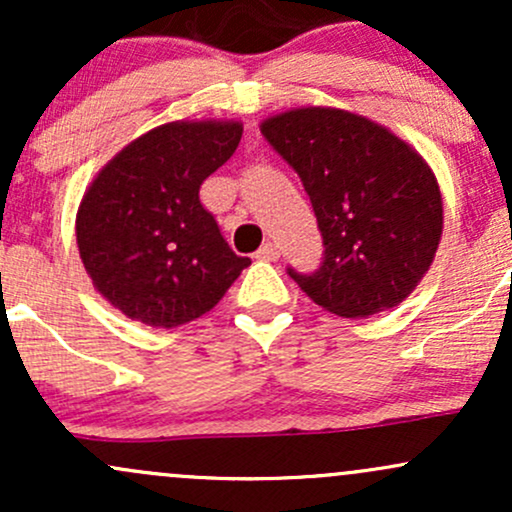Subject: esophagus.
Wrapping results in <instances>:
<instances>
[{"mask_svg":"<svg viewBox=\"0 0 512 512\" xmlns=\"http://www.w3.org/2000/svg\"><path fill=\"white\" fill-rule=\"evenodd\" d=\"M255 257L262 262H276L279 260V248H276L274 243H264L262 248L255 252Z\"/></svg>","mask_w":512,"mask_h":512,"instance_id":"1","label":"esophagus"}]
</instances>
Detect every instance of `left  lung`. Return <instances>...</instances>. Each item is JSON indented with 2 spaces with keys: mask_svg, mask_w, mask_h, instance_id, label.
Instances as JSON below:
<instances>
[{
  "mask_svg": "<svg viewBox=\"0 0 512 512\" xmlns=\"http://www.w3.org/2000/svg\"><path fill=\"white\" fill-rule=\"evenodd\" d=\"M262 134L301 178L325 245L320 267H289L291 279L339 317L402 303L443 233L438 182L424 158L390 129L337 108L274 115Z\"/></svg>",
  "mask_w": 512,
  "mask_h": 512,
  "instance_id": "1",
  "label": "left lung"
}]
</instances>
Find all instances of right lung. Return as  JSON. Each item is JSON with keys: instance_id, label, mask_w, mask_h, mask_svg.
Masks as SVG:
<instances>
[{"instance_id": "right-lung-1", "label": "right lung", "mask_w": 512, "mask_h": 512, "mask_svg": "<svg viewBox=\"0 0 512 512\" xmlns=\"http://www.w3.org/2000/svg\"><path fill=\"white\" fill-rule=\"evenodd\" d=\"M240 137V122H168L96 175L76 214V245L113 308L149 327H180L209 313L248 267L199 202Z\"/></svg>"}]
</instances>
